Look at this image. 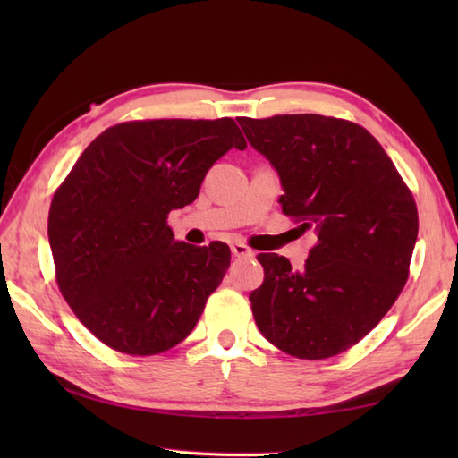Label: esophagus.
I'll list each match as a JSON object with an SVG mask.
<instances>
[{
	"label": "esophagus",
	"mask_w": 458,
	"mask_h": 458,
	"mask_svg": "<svg viewBox=\"0 0 458 458\" xmlns=\"http://www.w3.org/2000/svg\"><path fill=\"white\" fill-rule=\"evenodd\" d=\"M230 250H232V254H234L236 258H251V256H254V251H251L246 244H240V242H236V244H232Z\"/></svg>",
	"instance_id": "34e87169"
}]
</instances>
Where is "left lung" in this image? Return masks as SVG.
Returning a JSON list of instances; mask_svg holds the SVG:
<instances>
[{
  "label": "left lung",
  "mask_w": 458,
  "mask_h": 458,
  "mask_svg": "<svg viewBox=\"0 0 458 458\" xmlns=\"http://www.w3.org/2000/svg\"><path fill=\"white\" fill-rule=\"evenodd\" d=\"M251 148L279 173L281 210L313 228L305 267L259 254L264 284L251 291L259 333L303 360L360 343L410 277L420 218L410 187L362 125L318 114L240 118Z\"/></svg>",
  "instance_id": "obj_1"
}]
</instances>
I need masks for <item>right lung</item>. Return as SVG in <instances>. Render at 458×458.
Instances as JSON below:
<instances>
[{"instance_id":"obj_1","label":"right lung","mask_w":458,"mask_h":458,"mask_svg":"<svg viewBox=\"0 0 458 458\" xmlns=\"http://www.w3.org/2000/svg\"><path fill=\"white\" fill-rule=\"evenodd\" d=\"M232 118L135 120L96 138L48 210L56 285L90 333L118 352L153 356L191 335L230 266L222 242H174L169 212L199 197L228 149Z\"/></svg>"}]
</instances>
